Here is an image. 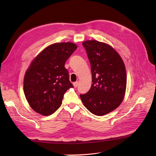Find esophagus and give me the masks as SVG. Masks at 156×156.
Here are the masks:
<instances>
[{"instance_id":"34e87169","label":"esophagus","mask_w":156,"mask_h":156,"mask_svg":"<svg viewBox=\"0 0 156 156\" xmlns=\"http://www.w3.org/2000/svg\"><path fill=\"white\" fill-rule=\"evenodd\" d=\"M73 87H74L75 88H77V86H78V82L76 81V82L73 83Z\"/></svg>"}]
</instances>
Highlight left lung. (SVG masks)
<instances>
[{"label": "left lung", "instance_id": "left-lung-1", "mask_svg": "<svg viewBox=\"0 0 156 156\" xmlns=\"http://www.w3.org/2000/svg\"><path fill=\"white\" fill-rule=\"evenodd\" d=\"M83 45L90 63L92 84L80 98L90 112L103 116L123 101L127 82L125 65L119 54L105 43L87 40Z\"/></svg>", "mask_w": 156, "mask_h": 156}]
</instances>
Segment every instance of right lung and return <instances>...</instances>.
Instances as JSON below:
<instances>
[{"label":"right lung","mask_w":156,"mask_h":156,"mask_svg":"<svg viewBox=\"0 0 156 156\" xmlns=\"http://www.w3.org/2000/svg\"><path fill=\"white\" fill-rule=\"evenodd\" d=\"M77 48L72 42L56 43L32 60L25 75L23 88L28 103L36 112L53 114L62 105L65 92L73 87L64 65Z\"/></svg>","instance_id":"right-lung-1"}]
</instances>
